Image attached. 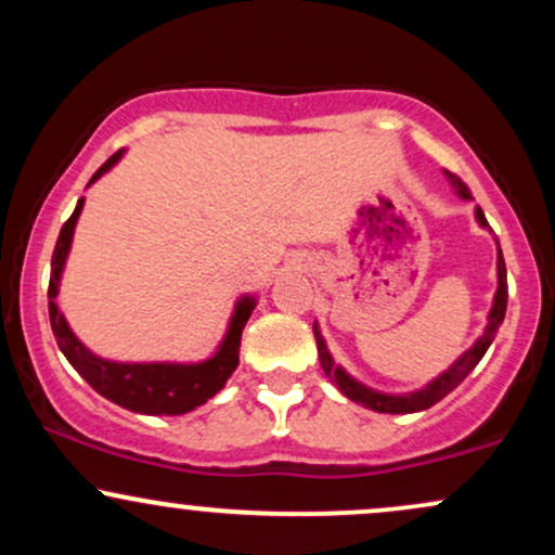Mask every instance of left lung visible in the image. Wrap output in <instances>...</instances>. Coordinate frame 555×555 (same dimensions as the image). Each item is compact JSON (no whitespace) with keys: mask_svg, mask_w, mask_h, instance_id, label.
<instances>
[{"mask_svg":"<svg viewBox=\"0 0 555 555\" xmlns=\"http://www.w3.org/2000/svg\"><path fill=\"white\" fill-rule=\"evenodd\" d=\"M443 177L449 180L451 188L456 190V195H460L462 201H473V193H469V188L460 180V177L451 175V171H446V169H443ZM475 221L482 229H488V232H493V229L488 227V219H486V214H482L480 206H475ZM493 240H495V279H499V286H495L493 305H490V310H488L486 328H482V334L477 336L473 347L464 349L462 358H456L443 373H438L430 384L417 388V391L388 393V391H378V388L365 386L362 380L354 378V375H349L347 371H344L339 362L334 360V354L328 352L326 339H323V334H321V326L313 323V334H315V344H318V360H321L323 373L334 380V386L339 388L344 397L352 399L354 404L367 406V410H373V412H384V415H412V412L428 410V406L438 404L443 397H449V393L454 391V388L475 371V365L482 360V354L488 352V347L493 344L495 334H499L503 315H506V299H508L506 263H503L499 237H493Z\"/></svg>","mask_w":555,"mask_h":555,"instance_id":"1","label":"left lung"}]
</instances>
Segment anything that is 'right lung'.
I'll return each instance as SVG.
<instances>
[{"label": "right lung", "instance_id": "obj_1", "mask_svg": "<svg viewBox=\"0 0 555 555\" xmlns=\"http://www.w3.org/2000/svg\"><path fill=\"white\" fill-rule=\"evenodd\" d=\"M122 156L125 149L117 151L112 158H106L104 167L91 177L88 188H91L95 180H101L106 171L117 167V164L122 162ZM82 206H86V197H80L73 216L65 221L60 237H56L52 256V279H49V321H52L54 339L60 344L62 354H65L69 365H73L75 371L101 393V397L125 406V410L138 412V415H184V412H193L195 406L206 404L208 399L216 397V393L227 386L229 375L237 371L242 328H245L247 318L256 310L258 297L242 295L237 302H234L224 336H221L214 354H208L206 360L119 362L99 358V354L91 352V349L75 336L65 313H62L60 305H56L62 273H65L69 247H73L75 227H78Z\"/></svg>", "mask_w": 555, "mask_h": 555}]
</instances>
